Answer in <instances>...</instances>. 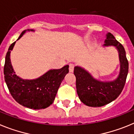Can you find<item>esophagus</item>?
Returning <instances> with one entry per match:
<instances>
[{"label": "esophagus", "mask_w": 134, "mask_h": 134, "mask_svg": "<svg viewBox=\"0 0 134 134\" xmlns=\"http://www.w3.org/2000/svg\"><path fill=\"white\" fill-rule=\"evenodd\" d=\"M74 67H75V65H74V64H73V63L69 64V72H73V71H74Z\"/></svg>", "instance_id": "obj_1"}]
</instances>
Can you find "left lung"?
I'll use <instances>...</instances> for the list:
<instances>
[{
	"label": "left lung",
	"instance_id": "left-lung-1",
	"mask_svg": "<svg viewBox=\"0 0 134 134\" xmlns=\"http://www.w3.org/2000/svg\"><path fill=\"white\" fill-rule=\"evenodd\" d=\"M104 43V46H115L119 52L120 72L115 80L107 82L98 81L93 78L83 68L78 66L74 68L77 93L80 100L86 105L92 107H102L115 100L124 88L128 74V60L123 45L110 33L107 34Z\"/></svg>",
	"mask_w": 134,
	"mask_h": 134
}]
</instances>
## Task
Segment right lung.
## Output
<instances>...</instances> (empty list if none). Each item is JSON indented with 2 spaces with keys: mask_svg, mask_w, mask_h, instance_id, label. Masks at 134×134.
<instances>
[{
  "mask_svg": "<svg viewBox=\"0 0 134 134\" xmlns=\"http://www.w3.org/2000/svg\"><path fill=\"white\" fill-rule=\"evenodd\" d=\"M25 32L26 30L22 32L17 40L21 38ZM15 42L9 46L5 57L4 75L8 89L13 98L21 105L36 110L47 108L54 102L60 83L69 73V65L59 69H51L36 80L20 78L14 71L10 59L11 51Z\"/></svg>",
  "mask_w": 134,
  "mask_h": 134,
  "instance_id": "right-lung-1",
  "label": "right lung"
}]
</instances>
